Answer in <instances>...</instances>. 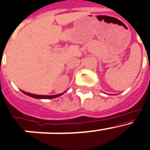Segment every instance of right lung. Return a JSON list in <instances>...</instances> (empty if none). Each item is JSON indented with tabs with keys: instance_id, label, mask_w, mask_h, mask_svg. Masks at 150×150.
<instances>
[{
	"instance_id": "add662e5",
	"label": "right lung",
	"mask_w": 150,
	"mask_h": 150,
	"mask_svg": "<svg viewBox=\"0 0 150 150\" xmlns=\"http://www.w3.org/2000/svg\"><path fill=\"white\" fill-rule=\"evenodd\" d=\"M23 93L26 95L29 96L33 97L35 98H44V99H50V98H57V97L60 96L61 95H63L64 93L60 94H57V95H53V96H44V95H36V94H32V93H27V92L22 91Z\"/></svg>"
}]
</instances>
